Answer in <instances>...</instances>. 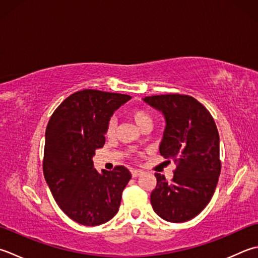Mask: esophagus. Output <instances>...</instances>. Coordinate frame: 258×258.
Here are the masks:
<instances>
[{
  "instance_id": "esophagus-1",
  "label": "esophagus",
  "mask_w": 258,
  "mask_h": 258,
  "mask_svg": "<svg viewBox=\"0 0 258 258\" xmlns=\"http://www.w3.org/2000/svg\"><path fill=\"white\" fill-rule=\"evenodd\" d=\"M131 172H132L133 178H136V176H140L141 174H143V171L142 170H138V169L131 170Z\"/></svg>"
}]
</instances>
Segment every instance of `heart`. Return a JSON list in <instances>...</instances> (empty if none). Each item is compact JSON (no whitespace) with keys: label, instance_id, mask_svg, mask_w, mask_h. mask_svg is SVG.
Listing matches in <instances>:
<instances>
[{"label":"heart","instance_id":"1","mask_svg":"<svg viewBox=\"0 0 258 258\" xmlns=\"http://www.w3.org/2000/svg\"><path fill=\"white\" fill-rule=\"evenodd\" d=\"M130 117L134 120L135 124L138 125L141 130L146 127V126H152V123H153L152 116L142 108H134L131 110ZM115 130H116L115 119L114 118L109 119L107 127H106V134L108 136H112L115 133Z\"/></svg>","mask_w":258,"mask_h":258}]
</instances>
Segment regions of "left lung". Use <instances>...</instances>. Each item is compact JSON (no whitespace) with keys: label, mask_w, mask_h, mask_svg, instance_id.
Returning a JSON list of instances; mask_svg holds the SVG:
<instances>
[{"label":"left lung","mask_w":258,"mask_h":258,"mask_svg":"<svg viewBox=\"0 0 258 258\" xmlns=\"http://www.w3.org/2000/svg\"><path fill=\"white\" fill-rule=\"evenodd\" d=\"M143 100L163 113L166 126L160 154L176 163L171 182L164 175L154 174L151 205L162 219L184 223L206 208L218 183V130L209 110L191 96L155 95Z\"/></svg>","instance_id":"1"}]
</instances>
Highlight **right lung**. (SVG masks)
Instances as JSON below:
<instances>
[{
	"label": "right lung",
	"instance_id": "1",
	"mask_svg": "<svg viewBox=\"0 0 258 258\" xmlns=\"http://www.w3.org/2000/svg\"><path fill=\"white\" fill-rule=\"evenodd\" d=\"M130 99L124 94L84 89L66 98L49 119L44 179L60 209L80 225L98 226L112 219L132 178L123 165L99 173L92 160L105 144L110 116Z\"/></svg>",
	"mask_w": 258,
	"mask_h": 258
}]
</instances>
